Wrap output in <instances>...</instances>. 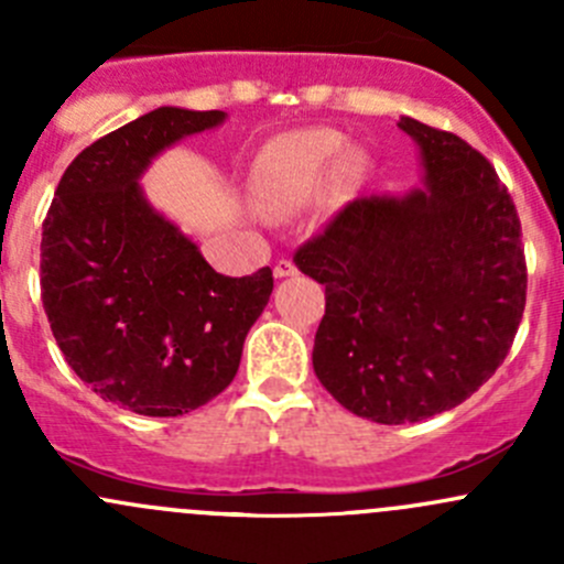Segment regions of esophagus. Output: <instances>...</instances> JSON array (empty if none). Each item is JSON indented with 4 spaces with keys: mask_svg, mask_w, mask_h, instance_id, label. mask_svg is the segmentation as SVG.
<instances>
[{
    "mask_svg": "<svg viewBox=\"0 0 564 564\" xmlns=\"http://www.w3.org/2000/svg\"><path fill=\"white\" fill-rule=\"evenodd\" d=\"M272 275H275V278H294V275H297V264H294V261H289V259L275 261V267H272Z\"/></svg>",
    "mask_w": 564,
    "mask_h": 564,
    "instance_id": "esophagus-1",
    "label": "esophagus"
}]
</instances>
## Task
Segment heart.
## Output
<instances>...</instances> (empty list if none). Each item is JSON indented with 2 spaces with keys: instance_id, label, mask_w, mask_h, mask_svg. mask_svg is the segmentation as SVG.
Segmentation results:
<instances>
[{
  "instance_id": "1",
  "label": "heart",
  "mask_w": 564,
  "mask_h": 564,
  "mask_svg": "<svg viewBox=\"0 0 564 564\" xmlns=\"http://www.w3.org/2000/svg\"><path fill=\"white\" fill-rule=\"evenodd\" d=\"M360 161L346 152V139L333 128L289 130L261 147L250 169V193L264 215H283L322 196L329 182L351 187Z\"/></svg>"
}]
</instances>
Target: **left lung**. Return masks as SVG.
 Segmentation results:
<instances>
[{
	"label": "left lung",
	"instance_id": "left-lung-1",
	"mask_svg": "<svg viewBox=\"0 0 564 564\" xmlns=\"http://www.w3.org/2000/svg\"><path fill=\"white\" fill-rule=\"evenodd\" d=\"M423 182L371 193L294 253L324 286L314 371L357 417L417 423L458 406L502 366L527 303L513 198L464 139L412 117Z\"/></svg>",
	"mask_w": 564,
	"mask_h": 564
}]
</instances>
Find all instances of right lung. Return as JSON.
Wrapping results in <instances>:
<instances>
[{"label":"right lung","mask_w":564,"mask_h":564,"mask_svg":"<svg viewBox=\"0 0 564 564\" xmlns=\"http://www.w3.org/2000/svg\"><path fill=\"white\" fill-rule=\"evenodd\" d=\"M226 111L161 106L89 144L62 174L40 242V289L67 366L104 401L180 417L224 392L272 270L220 275L155 209L141 176Z\"/></svg>","instance_id":"add662e5"}]
</instances>
